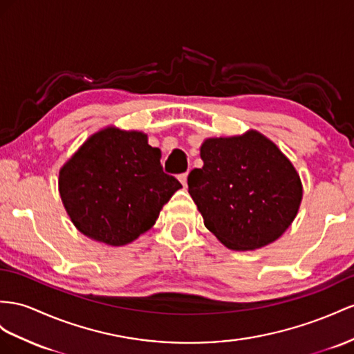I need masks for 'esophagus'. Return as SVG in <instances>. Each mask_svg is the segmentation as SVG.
Wrapping results in <instances>:
<instances>
[{
  "mask_svg": "<svg viewBox=\"0 0 354 354\" xmlns=\"http://www.w3.org/2000/svg\"><path fill=\"white\" fill-rule=\"evenodd\" d=\"M187 178H188V171L187 174H183V175H179V180H180V184H183L184 187H187Z\"/></svg>",
  "mask_w": 354,
  "mask_h": 354,
  "instance_id": "1",
  "label": "esophagus"
}]
</instances>
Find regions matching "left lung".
I'll use <instances>...</instances> for the list:
<instances>
[{
    "instance_id": "8db88e82",
    "label": "left lung",
    "mask_w": 354,
    "mask_h": 354,
    "mask_svg": "<svg viewBox=\"0 0 354 354\" xmlns=\"http://www.w3.org/2000/svg\"><path fill=\"white\" fill-rule=\"evenodd\" d=\"M202 169L188 175V193L206 229L224 247L257 250L283 234L302 202V180L277 145L257 130L207 138Z\"/></svg>"
}]
</instances>
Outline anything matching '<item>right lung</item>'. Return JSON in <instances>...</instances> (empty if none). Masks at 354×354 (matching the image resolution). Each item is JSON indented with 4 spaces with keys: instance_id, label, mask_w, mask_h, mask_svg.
<instances>
[{
    "instance_id": "right-lung-1",
    "label": "right lung",
    "mask_w": 354,
    "mask_h": 354,
    "mask_svg": "<svg viewBox=\"0 0 354 354\" xmlns=\"http://www.w3.org/2000/svg\"><path fill=\"white\" fill-rule=\"evenodd\" d=\"M160 160L142 131L109 125L91 134L59 169V196L75 227L112 247L148 232L183 188Z\"/></svg>"
}]
</instances>
